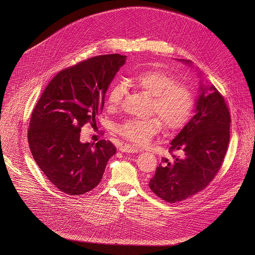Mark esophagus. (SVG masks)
I'll list each match as a JSON object with an SVG mask.
<instances>
[{
	"mask_svg": "<svg viewBox=\"0 0 255 255\" xmlns=\"http://www.w3.org/2000/svg\"><path fill=\"white\" fill-rule=\"evenodd\" d=\"M140 149L136 146H134V145H130V144H124L122 145V146L120 147V151L122 152H138Z\"/></svg>",
	"mask_w": 255,
	"mask_h": 255,
	"instance_id": "34e87169",
	"label": "esophagus"
}]
</instances>
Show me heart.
Listing matches in <instances>:
<instances>
[{
    "mask_svg": "<svg viewBox=\"0 0 255 255\" xmlns=\"http://www.w3.org/2000/svg\"><path fill=\"white\" fill-rule=\"evenodd\" d=\"M128 83L152 98L151 112H155L166 129L176 131L189 120L193 108L194 96L185 85L176 84V78L169 72L150 69L128 78ZM123 86L115 84L107 95V107L115 110L121 103ZM162 124L156 117L147 119H130L118 127V132L138 145L147 144L160 132Z\"/></svg>",
    "mask_w": 255,
    "mask_h": 255,
    "instance_id": "obj_1",
    "label": "heart"
}]
</instances>
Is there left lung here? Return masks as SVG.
Returning a JSON list of instances; mask_svg holds the SVG:
<instances>
[{
	"label": "left lung",
	"instance_id": "1",
	"mask_svg": "<svg viewBox=\"0 0 255 255\" xmlns=\"http://www.w3.org/2000/svg\"><path fill=\"white\" fill-rule=\"evenodd\" d=\"M179 61L193 65L190 60ZM203 81L193 117L170 141L169 151L179 150L183 156H173L172 161L162 157L149 181L150 190L168 203L184 201L204 190L220 169L228 148L229 110L220 93Z\"/></svg>",
	"mask_w": 255,
	"mask_h": 255
}]
</instances>
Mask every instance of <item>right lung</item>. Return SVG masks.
<instances>
[{
	"instance_id": "1",
	"label": "right lung",
	"mask_w": 255,
	"mask_h": 255,
	"mask_svg": "<svg viewBox=\"0 0 255 255\" xmlns=\"http://www.w3.org/2000/svg\"><path fill=\"white\" fill-rule=\"evenodd\" d=\"M126 62L120 54L100 55L59 71L35 106L28 131L31 153L61 192L79 196L96 188L117 151L110 141L83 143L81 128L102 112L105 95Z\"/></svg>"
}]
</instances>
